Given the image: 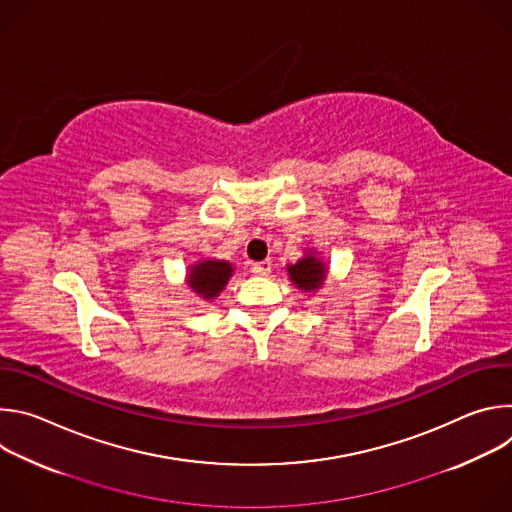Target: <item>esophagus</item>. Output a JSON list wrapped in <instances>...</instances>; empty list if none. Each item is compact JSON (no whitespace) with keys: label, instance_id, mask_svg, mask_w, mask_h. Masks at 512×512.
<instances>
[{"label":"esophagus","instance_id":"1","mask_svg":"<svg viewBox=\"0 0 512 512\" xmlns=\"http://www.w3.org/2000/svg\"><path fill=\"white\" fill-rule=\"evenodd\" d=\"M271 261L269 259H265V261H257V263H253L251 265V271L255 273V275H269L271 273Z\"/></svg>","mask_w":512,"mask_h":512}]
</instances>
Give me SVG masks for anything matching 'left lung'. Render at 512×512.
Returning a JSON list of instances; mask_svg holds the SVG:
<instances>
[{
  "label": "left lung",
  "mask_w": 512,
  "mask_h": 512,
  "mask_svg": "<svg viewBox=\"0 0 512 512\" xmlns=\"http://www.w3.org/2000/svg\"><path fill=\"white\" fill-rule=\"evenodd\" d=\"M287 271L300 289H316L326 279V267L316 257H304L296 265H289Z\"/></svg>",
  "instance_id": "left-lung-1"
}]
</instances>
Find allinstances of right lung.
Segmentation results:
<instances>
[{
	"instance_id": "add662e5",
	"label": "right lung",
	"mask_w": 512,
	"mask_h": 512,
	"mask_svg": "<svg viewBox=\"0 0 512 512\" xmlns=\"http://www.w3.org/2000/svg\"><path fill=\"white\" fill-rule=\"evenodd\" d=\"M231 273H233V267L227 261H204L192 267L188 285L196 291L198 296L208 300V298H214L218 291L227 285Z\"/></svg>"
}]
</instances>
